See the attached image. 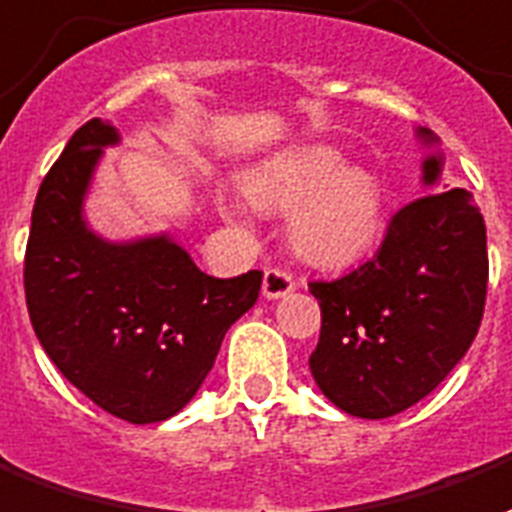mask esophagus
I'll use <instances>...</instances> for the list:
<instances>
[{
    "instance_id": "34e87169",
    "label": "esophagus",
    "mask_w": 512,
    "mask_h": 512,
    "mask_svg": "<svg viewBox=\"0 0 512 512\" xmlns=\"http://www.w3.org/2000/svg\"><path fill=\"white\" fill-rule=\"evenodd\" d=\"M297 288V280L291 278L283 270H267L264 272V297L267 299H280L291 294Z\"/></svg>"
}]
</instances>
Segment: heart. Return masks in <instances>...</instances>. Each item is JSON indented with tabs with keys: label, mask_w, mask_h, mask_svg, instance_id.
<instances>
[{
	"label": "heart",
	"mask_w": 512,
	"mask_h": 512,
	"mask_svg": "<svg viewBox=\"0 0 512 512\" xmlns=\"http://www.w3.org/2000/svg\"><path fill=\"white\" fill-rule=\"evenodd\" d=\"M245 197H229L221 210L248 224L253 207L288 215V240L315 267H348L370 251L380 232L383 194L378 178L326 142H302L272 153L245 175Z\"/></svg>",
	"instance_id": "obj_1"
}]
</instances>
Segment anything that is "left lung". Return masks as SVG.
<instances>
[{"label": "left lung", "instance_id": "obj_1", "mask_svg": "<svg viewBox=\"0 0 512 512\" xmlns=\"http://www.w3.org/2000/svg\"><path fill=\"white\" fill-rule=\"evenodd\" d=\"M416 137L437 145L429 129ZM443 175L429 153L421 183ZM489 283L486 224L470 191L448 188L402 207L378 253L332 283H310L321 337L310 372L324 397L356 418H388L432 394L478 334Z\"/></svg>", "mask_w": 512, "mask_h": 512}]
</instances>
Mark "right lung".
I'll return each mask as SVG.
<instances>
[{"instance_id":"obj_1","label":"right lung","mask_w":512,"mask_h":512,"mask_svg":"<svg viewBox=\"0 0 512 512\" xmlns=\"http://www.w3.org/2000/svg\"><path fill=\"white\" fill-rule=\"evenodd\" d=\"M121 134L91 118L42 180L23 261L34 334L94 405L129 424L167 421L191 402L229 326L259 299L261 272L221 280L164 234L105 240L83 205Z\"/></svg>"}]
</instances>
